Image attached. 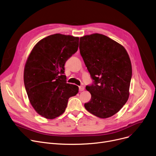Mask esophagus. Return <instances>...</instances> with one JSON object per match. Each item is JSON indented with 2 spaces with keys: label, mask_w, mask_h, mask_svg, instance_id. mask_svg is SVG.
<instances>
[{
  "label": "esophagus",
  "mask_w": 156,
  "mask_h": 156,
  "mask_svg": "<svg viewBox=\"0 0 156 156\" xmlns=\"http://www.w3.org/2000/svg\"><path fill=\"white\" fill-rule=\"evenodd\" d=\"M84 90V87L82 86H79V90L80 91H83Z\"/></svg>",
  "instance_id": "esophagus-1"
}]
</instances>
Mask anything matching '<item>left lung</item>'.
I'll use <instances>...</instances> for the list:
<instances>
[{
    "label": "left lung",
    "mask_w": 156,
    "mask_h": 156,
    "mask_svg": "<svg viewBox=\"0 0 156 156\" xmlns=\"http://www.w3.org/2000/svg\"><path fill=\"white\" fill-rule=\"evenodd\" d=\"M79 49L93 80L86 87L91 99L85 108L101 118L112 116L129 99L132 76L129 54L122 45L98 33L80 38Z\"/></svg>",
    "instance_id": "left-lung-1"
}]
</instances>
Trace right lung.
I'll list each match as a JSON object with an SVG mask.
<instances>
[{"mask_svg": "<svg viewBox=\"0 0 156 156\" xmlns=\"http://www.w3.org/2000/svg\"><path fill=\"white\" fill-rule=\"evenodd\" d=\"M79 38L70 35H50L36 44L27 60L24 82L35 111L48 119L61 115L69 98L79 87L67 83L66 61L78 50Z\"/></svg>", "mask_w": 156, "mask_h": 156, "instance_id": "add662e5", "label": "right lung"}]
</instances>
